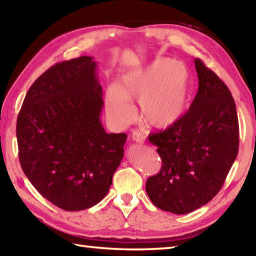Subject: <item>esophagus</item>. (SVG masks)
Listing matches in <instances>:
<instances>
[{
	"instance_id": "1",
	"label": "esophagus",
	"mask_w": 256,
	"mask_h": 256,
	"mask_svg": "<svg viewBox=\"0 0 256 256\" xmlns=\"http://www.w3.org/2000/svg\"><path fill=\"white\" fill-rule=\"evenodd\" d=\"M131 138H132V140L133 141H136V142H138V144H144V134H142L141 132H138V131H133L132 133H131Z\"/></svg>"
}]
</instances>
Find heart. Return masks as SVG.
<instances>
[{
  "mask_svg": "<svg viewBox=\"0 0 256 256\" xmlns=\"http://www.w3.org/2000/svg\"><path fill=\"white\" fill-rule=\"evenodd\" d=\"M190 97V73L184 63L167 58L133 68L108 86L106 105L118 122L126 124L140 102L141 118L154 128H168L184 115Z\"/></svg>",
  "mask_w": 256,
  "mask_h": 256,
  "instance_id": "heart-1",
  "label": "heart"
}]
</instances>
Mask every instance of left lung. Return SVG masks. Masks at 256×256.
Listing matches in <instances>:
<instances>
[{
    "instance_id": "left-lung-1",
    "label": "left lung",
    "mask_w": 256,
    "mask_h": 256,
    "mask_svg": "<svg viewBox=\"0 0 256 256\" xmlns=\"http://www.w3.org/2000/svg\"><path fill=\"white\" fill-rule=\"evenodd\" d=\"M198 90L188 112L172 126L149 136L162 167L146 183L154 204L190 214L214 198L240 146L236 105L228 86L201 60H194Z\"/></svg>"
}]
</instances>
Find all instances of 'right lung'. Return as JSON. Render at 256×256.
I'll return each instance as SVG.
<instances>
[{
  "label": "right lung",
  "instance_id": "obj_1",
  "mask_svg": "<svg viewBox=\"0 0 256 256\" xmlns=\"http://www.w3.org/2000/svg\"><path fill=\"white\" fill-rule=\"evenodd\" d=\"M97 62L80 56L55 64L30 86L16 120L19 159L30 183L66 211L107 196L124 156L125 133H107Z\"/></svg>",
  "mask_w": 256,
  "mask_h": 256
}]
</instances>
